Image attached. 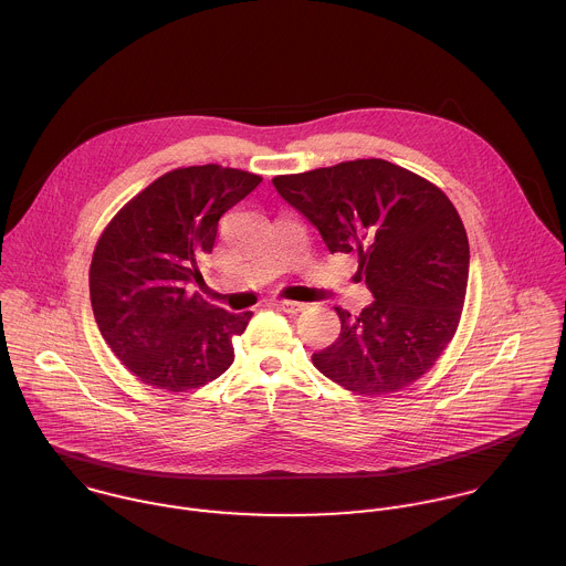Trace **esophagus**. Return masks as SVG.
<instances>
[{"mask_svg": "<svg viewBox=\"0 0 566 566\" xmlns=\"http://www.w3.org/2000/svg\"><path fill=\"white\" fill-rule=\"evenodd\" d=\"M276 305H279L283 312H287V314H301V312L307 310L305 303H296V301H276Z\"/></svg>", "mask_w": 566, "mask_h": 566, "instance_id": "esophagus-1", "label": "esophagus"}]
</instances>
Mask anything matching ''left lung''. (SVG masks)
Returning <instances> with one entry per match:
<instances>
[{"label": "left lung", "instance_id": "obj_1", "mask_svg": "<svg viewBox=\"0 0 566 566\" xmlns=\"http://www.w3.org/2000/svg\"><path fill=\"white\" fill-rule=\"evenodd\" d=\"M329 252H358L374 303L336 307L340 334L314 367L358 395H386L423 376L452 340L468 287L470 245L452 201L386 160H354L272 180Z\"/></svg>", "mask_w": 566, "mask_h": 566}]
</instances>
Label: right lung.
<instances>
[{
	"instance_id": "right-lung-1",
	"label": "right lung",
	"mask_w": 566,
	"mask_h": 566,
	"mask_svg": "<svg viewBox=\"0 0 566 566\" xmlns=\"http://www.w3.org/2000/svg\"><path fill=\"white\" fill-rule=\"evenodd\" d=\"M261 178L219 165L176 169L138 192L105 228L90 268L96 325L140 381L189 390L234 360L232 338L252 312L230 314L190 294L197 259L212 250L219 217Z\"/></svg>"
}]
</instances>
